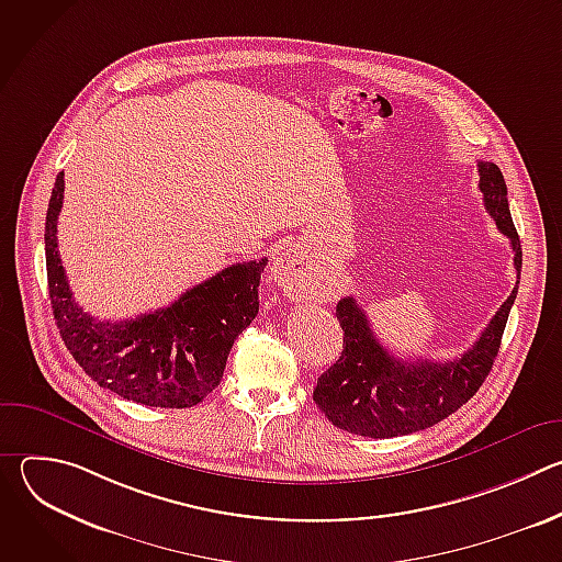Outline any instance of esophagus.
<instances>
[{"mask_svg": "<svg viewBox=\"0 0 562 562\" xmlns=\"http://www.w3.org/2000/svg\"><path fill=\"white\" fill-rule=\"evenodd\" d=\"M271 278L289 297H302L308 286V267L302 247L286 245L280 249L271 262Z\"/></svg>", "mask_w": 562, "mask_h": 562, "instance_id": "esophagus-1", "label": "esophagus"}]
</instances>
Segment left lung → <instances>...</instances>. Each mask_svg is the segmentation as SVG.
<instances>
[{
	"mask_svg": "<svg viewBox=\"0 0 562 562\" xmlns=\"http://www.w3.org/2000/svg\"><path fill=\"white\" fill-rule=\"evenodd\" d=\"M477 173L485 209L498 231L509 237L520 282L522 249L509 213L505 178L494 162L483 159L477 162ZM518 282L473 347L447 362L395 358L375 338L356 297H342L336 306L345 331L342 353L334 367L317 378L313 389L315 405L338 429L369 438H395L438 425L473 397L490 375Z\"/></svg>",
	"mask_w": 562,
	"mask_h": 562,
	"instance_id": "left-lung-1",
	"label": "left lung"
}]
</instances>
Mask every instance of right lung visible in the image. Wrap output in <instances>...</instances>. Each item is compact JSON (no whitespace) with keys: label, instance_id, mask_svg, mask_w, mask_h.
Segmentation results:
<instances>
[{"label":"right lung","instance_id":"add662e5","mask_svg":"<svg viewBox=\"0 0 562 562\" xmlns=\"http://www.w3.org/2000/svg\"><path fill=\"white\" fill-rule=\"evenodd\" d=\"M64 173L46 211V276L59 336L100 386L137 405L187 409L220 384L228 351L258 315L267 258L231 265L182 293L171 306L122 323L98 319L72 300L57 251Z\"/></svg>","mask_w":562,"mask_h":562}]
</instances>
